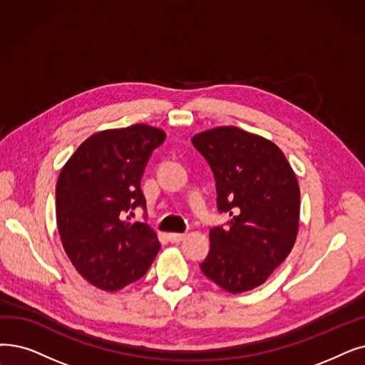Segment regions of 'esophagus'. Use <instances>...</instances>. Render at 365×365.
Segmentation results:
<instances>
[{
	"label": "esophagus",
	"instance_id": "1",
	"mask_svg": "<svg viewBox=\"0 0 365 365\" xmlns=\"http://www.w3.org/2000/svg\"><path fill=\"white\" fill-rule=\"evenodd\" d=\"M185 237H186V234H180V232H171V234H168V239H170L171 243H179V242L185 240Z\"/></svg>",
	"mask_w": 365,
	"mask_h": 365
}]
</instances>
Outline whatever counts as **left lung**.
<instances>
[{
    "mask_svg": "<svg viewBox=\"0 0 365 365\" xmlns=\"http://www.w3.org/2000/svg\"><path fill=\"white\" fill-rule=\"evenodd\" d=\"M209 161L217 209L231 216L210 230L205 277L230 294L258 288L291 253L299 227V186L287 156L272 140L237 126L192 137Z\"/></svg>",
    "mask_w": 365,
    "mask_h": 365,
    "instance_id": "1",
    "label": "left lung"
}]
</instances>
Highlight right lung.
I'll list each match as a JSON object with an SVG mask.
<instances>
[{
  "instance_id": "right-lung-1",
  "label": "right lung",
  "mask_w": 365,
  "mask_h": 365,
  "mask_svg": "<svg viewBox=\"0 0 365 365\" xmlns=\"http://www.w3.org/2000/svg\"><path fill=\"white\" fill-rule=\"evenodd\" d=\"M164 130L146 123L95 133L56 182V225L67 257L92 287L116 292L143 277L161 249L158 234L125 215L145 207L140 180Z\"/></svg>"
}]
</instances>
